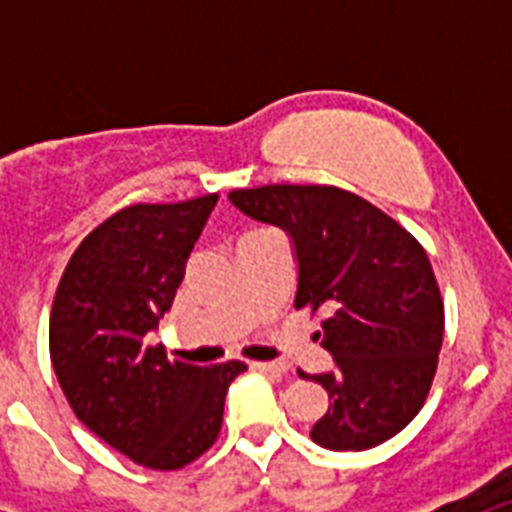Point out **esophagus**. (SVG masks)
Here are the masks:
<instances>
[{
	"mask_svg": "<svg viewBox=\"0 0 512 512\" xmlns=\"http://www.w3.org/2000/svg\"><path fill=\"white\" fill-rule=\"evenodd\" d=\"M253 369H259V372H271V374H287L289 366L284 364V361H253Z\"/></svg>",
	"mask_w": 512,
	"mask_h": 512,
	"instance_id": "1",
	"label": "esophagus"
}]
</instances>
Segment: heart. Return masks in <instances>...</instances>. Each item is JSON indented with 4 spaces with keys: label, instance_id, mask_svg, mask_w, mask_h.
<instances>
[{
    "label": "heart",
    "instance_id": "b5f03b06",
    "mask_svg": "<svg viewBox=\"0 0 512 512\" xmlns=\"http://www.w3.org/2000/svg\"><path fill=\"white\" fill-rule=\"evenodd\" d=\"M251 233H259V230H251Z\"/></svg>",
    "mask_w": 512,
    "mask_h": 512
}]
</instances>
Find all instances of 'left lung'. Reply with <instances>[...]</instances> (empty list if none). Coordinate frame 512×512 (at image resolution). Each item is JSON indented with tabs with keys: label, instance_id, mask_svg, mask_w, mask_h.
Listing matches in <instances>:
<instances>
[{
	"label": "left lung",
	"instance_id": "left-lung-1",
	"mask_svg": "<svg viewBox=\"0 0 512 512\" xmlns=\"http://www.w3.org/2000/svg\"><path fill=\"white\" fill-rule=\"evenodd\" d=\"M230 202L279 225L297 253L295 307H323L336 372L315 374L328 413L310 438L330 451L374 449L418 415L436 377L443 300L428 253L364 197L328 184L235 189Z\"/></svg>",
	"mask_w": 512,
	"mask_h": 512
}]
</instances>
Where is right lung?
<instances>
[{
    "instance_id": "add662e5",
    "label": "right lung",
    "mask_w": 512,
    "mask_h": 512,
    "mask_svg": "<svg viewBox=\"0 0 512 512\" xmlns=\"http://www.w3.org/2000/svg\"><path fill=\"white\" fill-rule=\"evenodd\" d=\"M217 194L130 205L79 243L53 297L51 361L76 418L135 464L182 469L215 443L243 361L169 359L146 336L164 318Z\"/></svg>"
}]
</instances>
